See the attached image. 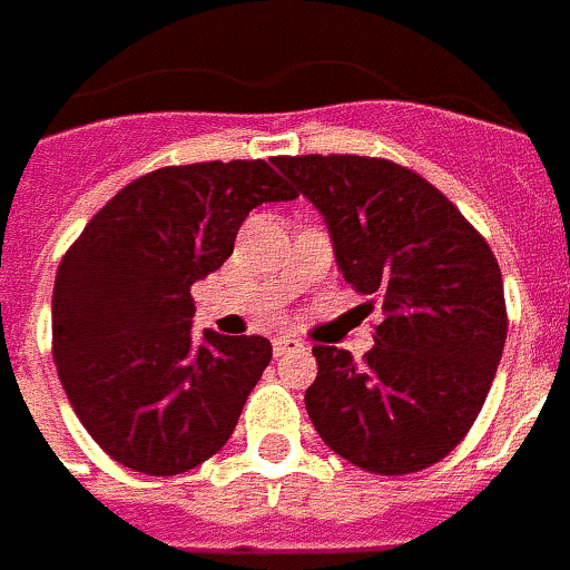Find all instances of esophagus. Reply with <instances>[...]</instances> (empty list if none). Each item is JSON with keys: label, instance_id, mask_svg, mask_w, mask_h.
Returning a JSON list of instances; mask_svg holds the SVG:
<instances>
[{"label": "esophagus", "instance_id": "1", "mask_svg": "<svg viewBox=\"0 0 570 570\" xmlns=\"http://www.w3.org/2000/svg\"><path fill=\"white\" fill-rule=\"evenodd\" d=\"M301 346H304V343L297 341L294 334H276V337H273V353H276V356H288V353L301 350Z\"/></svg>", "mask_w": 570, "mask_h": 570}]
</instances>
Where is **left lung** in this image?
I'll return each instance as SVG.
<instances>
[{
    "mask_svg": "<svg viewBox=\"0 0 570 570\" xmlns=\"http://www.w3.org/2000/svg\"><path fill=\"white\" fill-rule=\"evenodd\" d=\"M273 165L322 214L343 278L383 304L365 362L313 346L309 421L362 470L433 466L470 433L498 374L507 304L494 254L402 165L368 156H278Z\"/></svg>",
    "mask_w": 570,
    "mask_h": 570,
    "instance_id": "obj_1",
    "label": "left lung"
}]
</instances>
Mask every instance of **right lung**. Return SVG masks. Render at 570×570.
Segmentation results:
<instances>
[{"mask_svg": "<svg viewBox=\"0 0 570 570\" xmlns=\"http://www.w3.org/2000/svg\"><path fill=\"white\" fill-rule=\"evenodd\" d=\"M294 196L264 159L159 168L119 189L63 254L51 297L58 377L122 466L177 475L227 445L273 346L196 334L189 288L233 254L252 208Z\"/></svg>", "mask_w": 570, "mask_h": 570, "instance_id": "right-lung-1", "label": "right lung"}]
</instances>
